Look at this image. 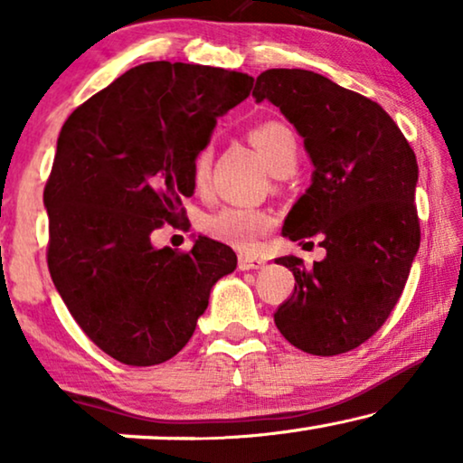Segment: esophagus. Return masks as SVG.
Masks as SVG:
<instances>
[{
  "instance_id": "34e87169",
  "label": "esophagus",
  "mask_w": 463,
  "mask_h": 463,
  "mask_svg": "<svg viewBox=\"0 0 463 463\" xmlns=\"http://www.w3.org/2000/svg\"><path fill=\"white\" fill-rule=\"evenodd\" d=\"M265 265V259L263 257H255V255H240L238 259V268L242 271H249V269H259Z\"/></svg>"
}]
</instances>
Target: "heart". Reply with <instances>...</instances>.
<instances>
[{
	"label": "heart",
	"instance_id": "obj_1",
	"mask_svg": "<svg viewBox=\"0 0 463 463\" xmlns=\"http://www.w3.org/2000/svg\"><path fill=\"white\" fill-rule=\"evenodd\" d=\"M250 141L257 145V149L261 151L276 175L287 173V170L293 173L299 145H297L295 132L287 124H259L257 128L250 130ZM208 173H211V147H202L194 160L195 185H204ZM271 225H274V217L268 211L249 206H225L204 221L208 236L242 250L255 249L265 232L271 230Z\"/></svg>",
	"mask_w": 463,
	"mask_h": 463
}]
</instances>
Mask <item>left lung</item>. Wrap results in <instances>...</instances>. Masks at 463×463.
Listing matches in <instances>:
<instances>
[{"label":"left lung","instance_id":"1","mask_svg":"<svg viewBox=\"0 0 463 463\" xmlns=\"http://www.w3.org/2000/svg\"><path fill=\"white\" fill-rule=\"evenodd\" d=\"M252 97L282 111L314 164L282 236L318 238L326 250L309 269L299 257L276 259L295 290L274 322L299 350L337 356L383 326L407 284L421 240L415 154L382 105L320 73L268 69Z\"/></svg>","mask_w":463,"mask_h":463}]
</instances>
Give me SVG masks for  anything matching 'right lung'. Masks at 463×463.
Listing matches in <instances>:
<instances>
[{
    "label": "right lung",
    "mask_w": 463,
    "mask_h": 463,
    "mask_svg": "<svg viewBox=\"0 0 463 463\" xmlns=\"http://www.w3.org/2000/svg\"><path fill=\"white\" fill-rule=\"evenodd\" d=\"M250 88L240 71L145 62L62 124L43 189L48 269L81 331L119 363L179 354L214 282L236 269V252L217 240L198 236L179 252L156 249L151 232L185 214L195 154Z\"/></svg>",
    "instance_id": "obj_1"
}]
</instances>
